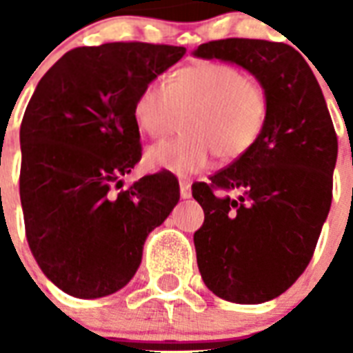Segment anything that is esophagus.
Segmentation results:
<instances>
[{
  "label": "esophagus",
  "instance_id": "esophagus-1",
  "mask_svg": "<svg viewBox=\"0 0 353 353\" xmlns=\"http://www.w3.org/2000/svg\"><path fill=\"white\" fill-rule=\"evenodd\" d=\"M179 194H181L183 199H188L192 196V190H190V183L181 181L179 183Z\"/></svg>",
  "mask_w": 353,
  "mask_h": 353
}]
</instances>
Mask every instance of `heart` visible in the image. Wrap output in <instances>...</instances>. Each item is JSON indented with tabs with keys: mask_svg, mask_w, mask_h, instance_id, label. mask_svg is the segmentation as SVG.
Segmentation results:
<instances>
[{
	"mask_svg": "<svg viewBox=\"0 0 353 353\" xmlns=\"http://www.w3.org/2000/svg\"><path fill=\"white\" fill-rule=\"evenodd\" d=\"M268 97L256 80L225 62H196L177 69L165 85L152 82L139 93L133 119L144 135L161 139L179 126L181 135L146 152L152 168L190 176L245 155L268 122Z\"/></svg>",
	"mask_w": 353,
	"mask_h": 353,
	"instance_id": "1",
	"label": "heart"
}]
</instances>
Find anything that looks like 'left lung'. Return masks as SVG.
<instances>
[{
	"label": "left lung",
	"mask_w": 353,
	"mask_h": 353,
	"mask_svg": "<svg viewBox=\"0 0 353 353\" xmlns=\"http://www.w3.org/2000/svg\"><path fill=\"white\" fill-rule=\"evenodd\" d=\"M247 69L268 97V122L245 155L194 183L205 212L194 232L198 268L214 295L260 304L295 284L328 218L337 133L312 68L288 43L214 40L194 51Z\"/></svg>",
	"instance_id": "8db88e82"
}]
</instances>
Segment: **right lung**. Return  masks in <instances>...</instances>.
<instances>
[{"instance_id":"right-lung-1","label":"right lung","mask_w":353,"mask_h":353,"mask_svg":"<svg viewBox=\"0 0 353 353\" xmlns=\"http://www.w3.org/2000/svg\"><path fill=\"white\" fill-rule=\"evenodd\" d=\"M185 47L113 41L65 52L36 85L19 143L30 252L77 299L112 295L137 271L146 236L179 201L168 170L124 187L141 159L133 106Z\"/></svg>"}]
</instances>
